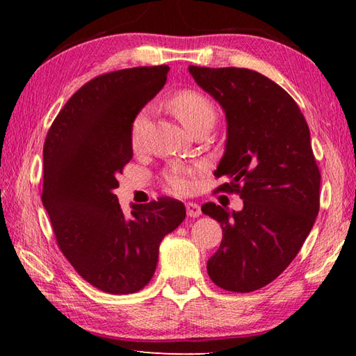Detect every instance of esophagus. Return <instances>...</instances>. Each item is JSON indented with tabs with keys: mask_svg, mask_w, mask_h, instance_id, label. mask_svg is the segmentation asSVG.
Instances as JSON below:
<instances>
[{
	"mask_svg": "<svg viewBox=\"0 0 356 356\" xmlns=\"http://www.w3.org/2000/svg\"><path fill=\"white\" fill-rule=\"evenodd\" d=\"M186 214L190 217H199L202 214V209L197 203L190 202V203H186Z\"/></svg>",
	"mask_w": 356,
	"mask_h": 356,
	"instance_id": "34e87169",
	"label": "esophagus"
}]
</instances>
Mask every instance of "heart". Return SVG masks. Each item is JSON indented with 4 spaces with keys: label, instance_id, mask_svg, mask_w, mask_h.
Wrapping results in <instances>:
<instances>
[{
    "label": "heart",
    "instance_id": "b5f03b06",
    "mask_svg": "<svg viewBox=\"0 0 356 356\" xmlns=\"http://www.w3.org/2000/svg\"><path fill=\"white\" fill-rule=\"evenodd\" d=\"M166 105H168V110L180 120V124L185 127L188 133L199 130V128H208V130H211V127L216 122L217 113L214 105L211 104L208 97L194 92V90H180V92L174 93L170 97ZM145 122L147 111H140L136 116L131 127L133 147H138L140 143V136ZM166 184L176 193H186L191 186L190 179H188L184 170H172L166 174Z\"/></svg>",
    "mask_w": 356,
    "mask_h": 356
}]
</instances>
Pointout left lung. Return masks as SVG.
<instances>
[{
    "label": "left lung",
    "instance_id": "left-lung-1",
    "mask_svg": "<svg viewBox=\"0 0 356 356\" xmlns=\"http://www.w3.org/2000/svg\"><path fill=\"white\" fill-rule=\"evenodd\" d=\"M197 86L226 118L223 157L214 171L236 191L243 209L205 203L202 213L220 223L223 238L207 264L222 289L252 292L289 266L320 209V171L311 131L297 102L264 74L225 67H188Z\"/></svg>",
    "mask_w": 356,
    "mask_h": 356
}]
</instances>
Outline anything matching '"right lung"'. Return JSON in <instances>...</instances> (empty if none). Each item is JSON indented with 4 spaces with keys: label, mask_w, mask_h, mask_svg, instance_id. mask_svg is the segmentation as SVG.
Segmentation results:
<instances>
[{
    "label": "right lung",
    "mask_w": 356,
    "mask_h": 356,
    "mask_svg": "<svg viewBox=\"0 0 356 356\" xmlns=\"http://www.w3.org/2000/svg\"><path fill=\"white\" fill-rule=\"evenodd\" d=\"M168 65L105 73L74 93L44 142L42 205L59 248L78 274L113 295L140 291L154 275L159 246L185 220L170 197L131 205L124 214L115 190L131 161V127L161 92Z\"/></svg>",
    "instance_id": "1"
}]
</instances>
